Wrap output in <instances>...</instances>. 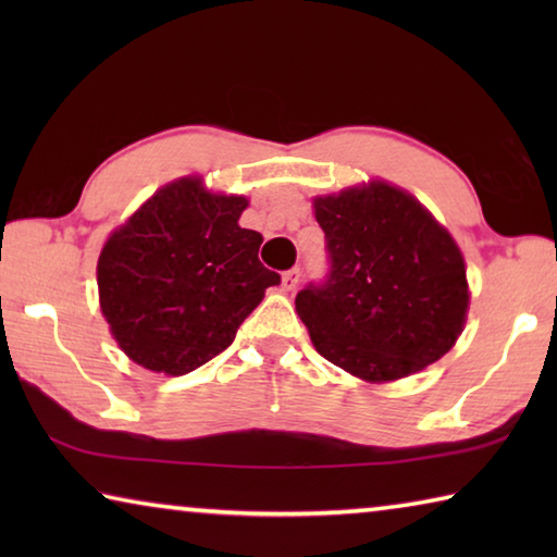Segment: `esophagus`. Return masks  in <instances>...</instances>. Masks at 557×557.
<instances>
[{"label": "esophagus", "mask_w": 557, "mask_h": 557, "mask_svg": "<svg viewBox=\"0 0 557 557\" xmlns=\"http://www.w3.org/2000/svg\"><path fill=\"white\" fill-rule=\"evenodd\" d=\"M299 277H301L299 268H292V270H287L285 275H282V289H285V292L297 289V285H299Z\"/></svg>", "instance_id": "34e87169"}]
</instances>
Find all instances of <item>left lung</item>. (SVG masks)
<instances>
[{
	"label": "left lung",
	"mask_w": 557,
	"mask_h": 557,
	"mask_svg": "<svg viewBox=\"0 0 557 557\" xmlns=\"http://www.w3.org/2000/svg\"><path fill=\"white\" fill-rule=\"evenodd\" d=\"M329 275L295 305L326 361L358 379L398 381L435 363L465 329L461 250L414 196L385 182L317 196Z\"/></svg>",
	"instance_id": "8db88e82"
}]
</instances>
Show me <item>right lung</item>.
Here are the masks:
<instances>
[{"mask_svg":"<svg viewBox=\"0 0 557 557\" xmlns=\"http://www.w3.org/2000/svg\"><path fill=\"white\" fill-rule=\"evenodd\" d=\"M243 196L199 176L166 184L102 245L100 309L132 361L184 375L233 344L277 272L258 260L262 235L240 228Z\"/></svg>","mask_w":557,"mask_h":557,"instance_id":"obj_1","label":"right lung"}]
</instances>
